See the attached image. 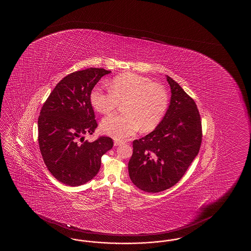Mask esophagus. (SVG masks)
<instances>
[{
	"label": "esophagus",
	"instance_id": "esophagus-1",
	"mask_svg": "<svg viewBox=\"0 0 251 251\" xmlns=\"http://www.w3.org/2000/svg\"><path fill=\"white\" fill-rule=\"evenodd\" d=\"M123 144V141H120V140H115V141H114V145H115V146H119V145H121V144Z\"/></svg>",
	"mask_w": 251,
	"mask_h": 251
}]
</instances>
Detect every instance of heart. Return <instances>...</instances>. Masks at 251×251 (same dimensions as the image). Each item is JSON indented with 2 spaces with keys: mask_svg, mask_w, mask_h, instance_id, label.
Returning a JSON list of instances; mask_svg holds the SVG:
<instances>
[{
  "mask_svg": "<svg viewBox=\"0 0 251 251\" xmlns=\"http://www.w3.org/2000/svg\"><path fill=\"white\" fill-rule=\"evenodd\" d=\"M92 107L98 112L110 114L124 103L122 116H109L101 122L102 131L114 138L130 137L141 129L149 132L159 126L169 107L168 91L149 78L126 73L110 82V91L95 87L90 94Z\"/></svg>",
  "mask_w": 251,
  "mask_h": 251,
  "instance_id": "obj_1",
  "label": "heart"
}]
</instances>
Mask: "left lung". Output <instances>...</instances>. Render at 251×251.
<instances>
[{"label":"left lung","mask_w":251,"mask_h":251,"mask_svg":"<svg viewBox=\"0 0 251 251\" xmlns=\"http://www.w3.org/2000/svg\"><path fill=\"white\" fill-rule=\"evenodd\" d=\"M166 77L171 90L169 108L151 133L133 141L128 162L130 179L147 193L164 191L176 185L202 143V123L196 102L175 80Z\"/></svg>","instance_id":"1"}]
</instances>
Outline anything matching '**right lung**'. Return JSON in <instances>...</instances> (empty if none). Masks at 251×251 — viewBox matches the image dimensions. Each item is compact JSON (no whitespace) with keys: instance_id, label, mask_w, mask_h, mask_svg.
Instances as JSON below:
<instances>
[{"instance_id":"right-lung-1","label":"right lung","mask_w":251,"mask_h":251,"mask_svg":"<svg viewBox=\"0 0 251 251\" xmlns=\"http://www.w3.org/2000/svg\"><path fill=\"white\" fill-rule=\"evenodd\" d=\"M110 73L89 68L70 74L59 81L41 108L38 144L43 160L51 174L67 186L91 180L100 169L102 155L113 147L110 137L100 136L90 143L83 136L92 134L98 126L91 91Z\"/></svg>"}]
</instances>
